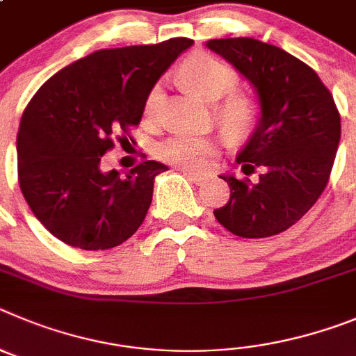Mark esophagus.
<instances>
[{"label":"esophagus","mask_w":356,"mask_h":356,"mask_svg":"<svg viewBox=\"0 0 356 356\" xmlns=\"http://www.w3.org/2000/svg\"><path fill=\"white\" fill-rule=\"evenodd\" d=\"M181 172L186 175V177L190 179L191 182H195V184H202V182H204V181H206V179H207L206 174H198V172L188 170V168H182Z\"/></svg>","instance_id":"esophagus-1"}]
</instances>
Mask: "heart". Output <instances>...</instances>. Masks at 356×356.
<instances>
[{"mask_svg":"<svg viewBox=\"0 0 356 356\" xmlns=\"http://www.w3.org/2000/svg\"><path fill=\"white\" fill-rule=\"evenodd\" d=\"M184 85L206 101L214 102L238 86V72L209 54H195L181 67ZM161 88L154 86L145 101V115H154ZM218 120L232 138H243L254 129L259 118V104L245 94H231L216 108ZM220 140L200 134H175L156 147V156L161 161L182 166L188 170H200L207 159L218 154Z\"/></svg>","mask_w":356,"mask_h":356,"instance_id":"1","label":"heart"}]
</instances>
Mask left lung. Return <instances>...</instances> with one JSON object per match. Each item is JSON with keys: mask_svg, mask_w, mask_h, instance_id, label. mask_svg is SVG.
<instances>
[{"mask_svg": "<svg viewBox=\"0 0 356 356\" xmlns=\"http://www.w3.org/2000/svg\"><path fill=\"white\" fill-rule=\"evenodd\" d=\"M223 56L257 90L261 117L239 154L245 175H222L230 188L214 216L239 238H270L293 227L328 184L341 140L334 97L307 63L255 38H214Z\"/></svg>", "mask_w": 356, "mask_h": 356, "instance_id": "obj_1", "label": "left lung"}]
</instances>
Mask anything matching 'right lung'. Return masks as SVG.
I'll return each instance as SVG.
<instances>
[{"instance_id":"obj_1","label":"right lung","mask_w":356,"mask_h":356,"mask_svg":"<svg viewBox=\"0 0 356 356\" xmlns=\"http://www.w3.org/2000/svg\"><path fill=\"white\" fill-rule=\"evenodd\" d=\"M191 44L181 37L95 51L38 88L19 126L17 174L24 200L54 238L108 250L142 225L156 175L168 166L143 161L120 175L102 172L101 158L115 134L138 126L149 92Z\"/></svg>"}]
</instances>
